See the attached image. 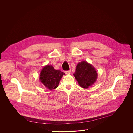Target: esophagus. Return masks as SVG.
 <instances>
[{
  "label": "esophagus",
  "instance_id": "1",
  "mask_svg": "<svg viewBox=\"0 0 133 133\" xmlns=\"http://www.w3.org/2000/svg\"><path fill=\"white\" fill-rule=\"evenodd\" d=\"M71 70L70 71H65V74H70L71 73Z\"/></svg>",
  "mask_w": 133,
  "mask_h": 133
}]
</instances>
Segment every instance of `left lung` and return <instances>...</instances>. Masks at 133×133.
<instances>
[{
  "label": "left lung",
  "instance_id": "obj_1",
  "mask_svg": "<svg viewBox=\"0 0 133 133\" xmlns=\"http://www.w3.org/2000/svg\"><path fill=\"white\" fill-rule=\"evenodd\" d=\"M73 75L80 87L88 89L96 81L98 73L92 64L86 61H82L77 64Z\"/></svg>",
  "mask_w": 133,
  "mask_h": 133
}]
</instances>
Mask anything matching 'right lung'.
Instances as JSON below:
<instances>
[{
	"mask_svg": "<svg viewBox=\"0 0 133 133\" xmlns=\"http://www.w3.org/2000/svg\"><path fill=\"white\" fill-rule=\"evenodd\" d=\"M65 73L54 69L51 65H46L41 70L39 80L48 90H52L58 87L60 81Z\"/></svg>",
	"mask_w": 133,
	"mask_h": 133,
	"instance_id": "obj_1",
	"label": "right lung"
}]
</instances>
